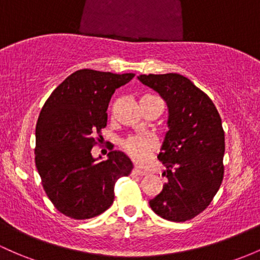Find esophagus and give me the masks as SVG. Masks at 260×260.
Instances as JSON below:
<instances>
[{
    "label": "esophagus",
    "mask_w": 260,
    "mask_h": 260,
    "mask_svg": "<svg viewBox=\"0 0 260 260\" xmlns=\"http://www.w3.org/2000/svg\"><path fill=\"white\" fill-rule=\"evenodd\" d=\"M133 172H135L137 175H145V174H147V172H145L144 169H142V168L139 167H136L135 169H133Z\"/></svg>",
    "instance_id": "34e87169"
}]
</instances>
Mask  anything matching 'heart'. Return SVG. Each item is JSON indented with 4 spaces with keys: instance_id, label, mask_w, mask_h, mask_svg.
Instances as JSON below:
<instances>
[{
    "instance_id": "heart-1",
    "label": "heart",
    "mask_w": 260,
    "mask_h": 260,
    "mask_svg": "<svg viewBox=\"0 0 260 260\" xmlns=\"http://www.w3.org/2000/svg\"><path fill=\"white\" fill-rule=\"evenodd\" d=\"M123 147L136 160H144L154 148V142L149 137H132L124 142Z\"/></svg>"
}]
</instances>
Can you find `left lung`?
I'll use <instances>...</instances> for the list:
<instances>
[{"label":"left lung","instance_id":"left-lung-1","mask_svg":"<svg viewBox=\"0 0 260 260\" xmlns=\"http://www.w3.org/2000/svg\"><path fill=\"white\" fill-rule=\"evenodd\" d=\"M168 106V131L158 159L168 181L149 206L160 217L185 222L206 209L223 179L224 132L204 91L180 74L139 75Z\"/></svg>","mask_w":260,"mask_h":260}]
</instances>
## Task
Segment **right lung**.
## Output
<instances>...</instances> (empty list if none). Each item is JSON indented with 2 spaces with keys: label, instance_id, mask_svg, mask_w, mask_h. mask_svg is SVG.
I'll return each mask as SVG.
<instances>
[{
  "label": "right lung",
  "instance_id": "right-lung-1",
  "mask_svg": "<svg viewBox=\"0 0 260 260\" xmlns=\"http://www.w3.org/2000/svg\"><path fill=\"white\" fill-rule=\"evenodd\" d=\"M135 74L81 69L51 92L36 127V165L45 193L55 209L74 219H87L113 204L115 182L129 175L133 162L111 150L107 160L91 149L107 124V107L116 88Z\"/></svg>",
  "mask_w": 260,
  "mask_h": 260
}]
</instances>
